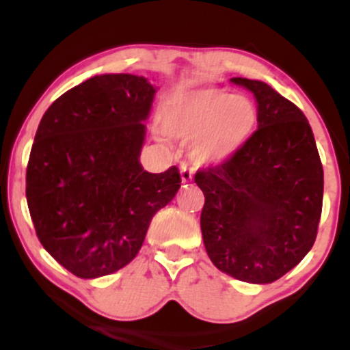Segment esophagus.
I'll return each mask as SVG.
<instances>
[{
  "label": "esophagus",
  "instance_id": "34e87169",
  "mask_svg": "<svg viewBox=\"0 0 350 350\" xmlns=\"http://www.w3.org/2000/svg\"><path fill=\"white\" fill-rule=\"evenodd\" d=\"M180 179H183V183H191L192 180V171L189 170L187 164H180Z\"/></svg>",
  "mask_w": 350,
  "mask_h": 350
}]
</instances>
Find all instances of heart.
Returning <instances> with one entry per match:
<instances>
[{
  "instance_id": "1",
  "label": "heart",
  "mask_w": 350,
  "mask_h": 350,
  "mask_svg": "<svg viewBox=\"0 0 350 350\" xmlns=\"http://www.w3.org/2000/svg\"><path fill=\"white\" fill-rule=\"evenodd\" d=\"M258 123L252 98L222 88H192L172 95L161 124L167 135L191 140L189 152L198 164L227 161L250 139Z\"/></svg>"
}]
</instances>
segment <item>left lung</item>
<instances>
[{
    "label": "left lung",
    "instance_id": "8db88e82",
    "mask_svg": "<svg viewBox=\"0 0 350 350\" xmlns=\"http://www.w3.org/2000/svg\"><path fill=\"white\" fill-rule=\"evenodd\" d=\"M255 95L258 128L245 146L198 171L208 258L232 278L273 283L314 245L324 174L306 116L268 83L234 77Z\"/></svg>",
    "mask_w": 350,
    "mask_h": 350
}]
</instances>
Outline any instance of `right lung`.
<instances>
[{
    "instance_id": "1",
    "label": "right lung",
    "mask_w": 350,
    "mask_h": 350,
    "mask_svg": "<svg viewBox=\"0 0 350 350\" xmlns=\"http://www.w3.org/2000/svg\"><path fill=\"white\" fill-rule=\"evenodd\" d=\"M154 94L138 75H95L60 95L36 131L27 207L42 247L79 278L130 263L180 187L176 166L152 174L139 163Z\"/></svg>"
}]
</instances>
